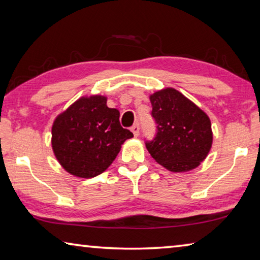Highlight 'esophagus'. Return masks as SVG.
<instances>
[{"mask_svg": "<svg viewBox=\"0 0 260 260\" xmlns=\"http://www.w3.org/2000/svg\"><path fill=\"white\" fill-rule=\"evenodd\" d=\"M131 131L133 132L134 136H138L139 133H140V126H139V124H134L133 126H132L131 127Z\"/></svg>", "mask_w": 260, "mask_h": 260, "instance_id": "1", "label": "esophagus"}]
</instances>
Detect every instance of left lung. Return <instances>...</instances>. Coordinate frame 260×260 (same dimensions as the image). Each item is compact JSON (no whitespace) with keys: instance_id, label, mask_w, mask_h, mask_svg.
I'll list each match as a JSON object with an SVG mask.
<instances>
[{"instance_id":"8db88e82","label":"left lung","mask_w":260,"mask_h":260,"mask_svg":"<svg viewBox=\"0 0 260 260\" xmlns=\"http://www.w3.org/2000/svg\"><path fill=\"white\" fill-rule=\"evenodd\" d=\"M157 133L146 141L149 153L171 172H187L203 161L212 146L208 114L173 88L150 96Z\"/></svg>"}]
</instances>
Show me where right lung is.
I'll use <instances>...</instances> for the list:
<instances>
[{
    "instance_id": "1",
    "label": "right lung",
    "mask_w": 260,
    "mask_h": 260,
    "mask_svg": "<svg viewBox=\"0 0 260 260\" xmlns=\"http://www.w3.org/2000/svg\"><path fill=\"white\" fill-rule=\"evenodd\" d=\"M119 111L101 95L81 98L56 118L52 150L59 164L79 178H94L111 165L121 144L133 138L122 128Z\"/></svg>"
}]
</instances>
